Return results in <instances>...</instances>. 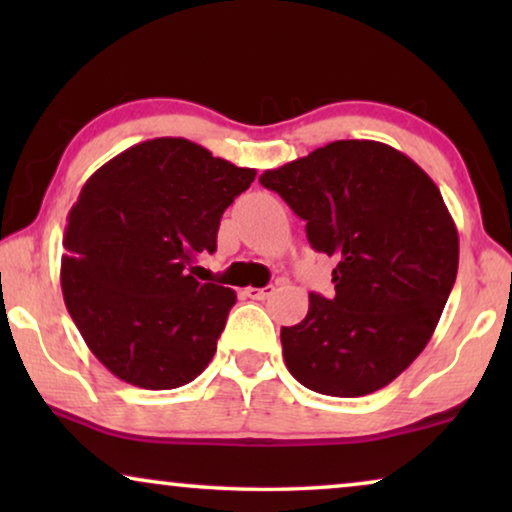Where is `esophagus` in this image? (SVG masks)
<instances>
[{
    "label": "esophagus",
    "instance_id": "esophagus-1",
    "mask_svg": "<svg viewBox=\"0 0 512 512\" xmlns=\"http://www.w3.org/2000/svg\"><path fill=\"white\" fill-rule=\"evenodd\" d=\"M272 293H275V286H263V289H256V286H249V289H244V296L251 298V300H265L270 298Z\"/></svg>",
    "mask_w": 512,
    "mask_h": 512
}]
</instances>
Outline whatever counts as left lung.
Listing matches in <instances>:
<instances>
[{
	"label": "left lung",
	"instance_id": "left-lung-1",
	"mask_svg": "<svg viewBox=\"0 0 512 512\" xmlns=\"http://www.w3.org/2000/svg\"><path fill=\"white\" fill-rule=\"evenodd\" d=\"M307 226L314 251L335 256V296L282 328L289 373L317 394L356 398L394 382L436 331L459 268V235L433 179L405 153L340 139L265 170Z\"/></svg>",
	"mask_w": 512,
	"mask_h": 512
}]
</instances>
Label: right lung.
<instances>
[{
  "instance_id": "obj_1",
  "label": "right lung",
  "mask_w": 512,
  "mask_h": 512,
  "mask_svg": "<svg viewBox=\"0 0 512 512\" xmlns=\"http://www.w3.org/2000/svg\"><path fill=\"white\" fill-rule=\"evenodd\" d=\"M256 170L200 144L158 137L104 163L81 188L62 237V296L90 352L142 389L193 382L216 352L235 291L200 284L221 216Z\"/></svg>"
}]
</instances>
